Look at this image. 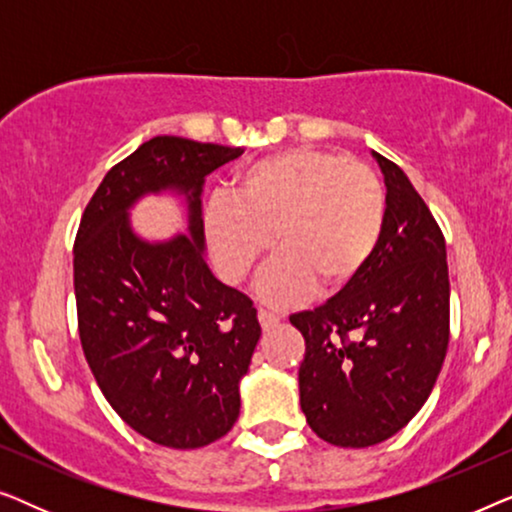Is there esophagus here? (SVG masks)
<instances>
[{"label": "esophagus", "instance_id": "34e87169", "mask_svg": "<svg viewBox=\"0 0 512 512\" xmlns=\"http://www.w3.org/2000/svg\"><path fill=\"white\" fill-rule=\"evenodd\" d=\"M258 324L263 326V331H268V328L279 324V317L268 310H258Z\"/></svg>", "mask_w": 512, "mask_h": 512}]
</instances>
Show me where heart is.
Returning a JSON list of instances; mask_svg holds the SVG:
<instances>
[{
    "mask_svg": "<svg viewBox=\"0 0 512 512\" xmlns=\"http://www.w3.org/2000/svg\"><path fill=\"white\" fill-rule=\"evenodd\" d=\"M387 193L377 174L338 151L296 146L237 172L233 195L216 193L202 216L209 254L228 284H242L277 247L261 282L275 307L303 303L321 284L342 291L377 254Z\"/></svg>",
    "mask_w": 512,
    "mask_h": 512,
    "instance_id": "heart-1",
    "label": "heart"
}]
</instances>
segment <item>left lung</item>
Listing matches in <instances>:
<instances>
[{"label": "left lung", "instance_id": "obj_1", "mask_svg": "<svg viewBox=\"0 0 512 512\" xmlns=\"http://www.w3.org/2000/svg\"><path fill=\"white\" fill-rule=\"evenodd\" d=\"M373 158L387 186L377 254L352 286L289 317L305 338L300 408L338 447H370L401 431L429 398L450 340L445 237L401 167Z\"/></svg>", "mask_w": 512, "mask_h": 512}]
</instances>
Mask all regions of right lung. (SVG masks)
Masks as SVG:
<instances>
[{
    "label": "right lung",
    "instance_id": "1",
    "mask_svg": "<svg viewBox=\"0 0 512 512\" xmlns=\"http://www.w3.org/2000/svg\"><path fill=\"white\" fill-rule=\"evenodd\" d=\"M237 146L153 137L111 167L81 216L74 293L86 361L130 429L174 450L205 447L240 417V380L261 338L256 307L205 261V177ZM185 198L189 228L139 238L129 209L144 194Z\"/></svg>",
    "mask_w": 512,
    "mask_h": 512
}]
</instances>
